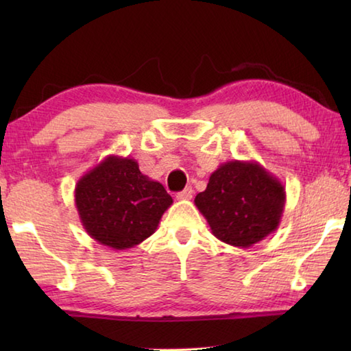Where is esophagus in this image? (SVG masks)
Here are the masks:
<instances>
[{
  "instance_id": "esophagus-1",
  "label": "esophagus",
  "mask_w": 351,
  "mask_h": 351,
  "mask_svg": "<svg viewBox=\"0 0 351 351\" xmlns=\"http://www.w3.org/2000/svg\"><path fill=\"white\" fill-rule=\"evenodd\" d=\"M192 195H193L192 187H186V189L182 190V192H180V193L176 195V198L181 199V201H187V199H192Z\"/></svg>"
}]
</instances>
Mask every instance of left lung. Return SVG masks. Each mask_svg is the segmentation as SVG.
I'll return each mask as SVG.
<instances>
[{
  "label": "left lung",
  "instance_id": "obj_1",
  "mask_svg": "<svg viewBox=\"0 0 351 351\" xmlns=\"http://www.w3.org/2000/svg\"><path fill=\"white\" fill-rule=\"evenodd\" d=\"M287 201L283 184L255 161H228L209 178L195 206L212 234L235 247H251L274 232Z\"/></svg>",
  "mask_w": 351,
  "mask_h": 351
}]
</instances>
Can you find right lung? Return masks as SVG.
Masks as SVG:
<instances>
[{
  "mask_svg": "<svg viewBox=\"0 0 351 351\" xmlns=\"http://www.w3.org/2000/svg\"><path fill=\"white\" fill-rule=\"evenodd\" d=\"M75 207L88 235L114 251L154 234L173 203L161 182L141 173L138 161L106 156L75 184Z\"/></svg>",
  "mask_w": 351,
  "mask_h": 351,
  "instance_id": "obj_1",
  "label": "right lung"
}]
</instances>
